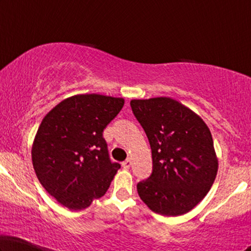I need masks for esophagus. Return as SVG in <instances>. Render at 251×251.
<instances>
[{"mask_svg":"<svg viewBox=\"0 0 251 251\" xmlns=\"http://www.w3.org/2000/svg\"><path fill=\"white\" fill-rule=\"evenodd\" d=\"M130 166H131V161H130V159H126L122 162V167L125 168V169H129Z\"/></svg>","mask_w":251,"mask_h":251,"instance_id":"1","label":"esophagus"}]
</instances>
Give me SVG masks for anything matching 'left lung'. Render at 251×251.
Wrapping results in <instances>:
<instances>
[{
    "mask_svg": "<svg viewBox=\"0 0 251 251\" xmlns=\"http://www.w3.org/2000/svg\"><path fill=\"white\" fill-rule=\"evenodd\" d=\"M130 106L152 150V174L137 184L140 199L156 214H186L207 195L217 175L210 130L169 97L133 99Z\"/></svg>",
    "mask_w": 251,
    "mask_h": 251,
    "instance_id": "obj_1",
    "label": "left lung"
}]
</instances>
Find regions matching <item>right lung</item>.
<instances>
[{"instance_id":"obj_1","label":"right lung","mask_w":251,"mask_h":251,"mask_svg":"<svg viewBox=\"0 0 251 251\" xmlns=\"http://www.w3.org/2000/svg\"><path fill=\"white\" fill-rule=\"evenodd\" d=\"M123 105V98L76 95L41 122L32 147L34 170L48 193L71 210L101 198L121 168L109 159L102 131Z\"/></svg>"}]
</instances>
